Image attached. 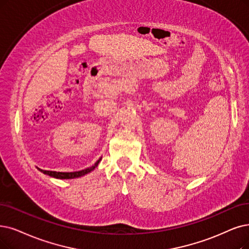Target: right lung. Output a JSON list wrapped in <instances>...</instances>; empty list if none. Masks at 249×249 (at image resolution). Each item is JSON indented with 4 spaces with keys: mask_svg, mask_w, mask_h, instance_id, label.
<instances>
[{
    "mask_svg": "<svg viewBox=\"0 0 249 249\" xmlns=\"http://www.w3.org/2000/svg\"><path fill=\"white\" fill-rule=\"evenodd\" d=\"M102 157H100L98 159V160L96 161V163L94 165H92L91 167H88L86 168V170H83V171H78V172H73V173H60V172H52V171H44V170H41V168H37L38 171H41L43 174L45 175H48L50 177H53V178H78V177H82V176H85L86 174H89L90 172H92L93 170H95V168L97 167L98 163L101 161Z\"/></svg>",
    "mask_w": 249,
    "mask_h": 249,
    "instance_id": "right-lung-1",
    "label": "right lung"
}]
</instances>
